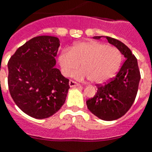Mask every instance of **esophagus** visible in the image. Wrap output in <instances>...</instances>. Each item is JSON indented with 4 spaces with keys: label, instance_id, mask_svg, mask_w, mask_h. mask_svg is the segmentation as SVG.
Listing matches in <instances>:
<instances>
[{
    "label": "esophagus",
    "instance_id": "esophagus-1",
    "mask_svg": "<svg viewBox=\"0 0 152 152\" xmlns=\"http://www.w3.org/2000/svg\"><path fill=\"white\" fill-rule=\"evenodd\" d=\"M69 86L70 87H75V86H80V84L77 83L75 81H72V80H70V82H69Z\"/></svg>",
    "mask_w": 152,
    "mask_h": 152
}]
</instances>
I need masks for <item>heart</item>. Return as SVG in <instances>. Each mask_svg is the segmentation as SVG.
<instances>
[{
  "instance_id": "heart-1",
  "label": "heart",
  "mask_w": 152,
  "mask_h": 152,
  "mask_svg": "<svg viewBox=\"0 0 152 152\" xmlns=\"http://www.w3.org/2000/svg\"><path fill=\"white\" fill-rule=\"evenodd\" d=\"M121 53L116 48L99 42H82L72 48H64L59 56V63L64 75L79 81L91 79L95 83L106 82L117 71L121 63Z\"/></svg>"
}]
</instances>
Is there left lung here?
Listing matches in <instances>:
<instances>
[{"mask_svg": "<svg viewBox=\"0 0 152 152\" xmlns=\"http://www.w3.org/2000/svg\"><path fill=\"white\" fill-rule=\"evenodd\" d=\"M102 36L93 37L99 39ZM108 42L120 51L125 61L115 77L104 85H97L96 95L86 101L87 107L93 115L104 121H113L126 114L137 96L140 80L137 59L122 42L106 37Z\"/></svg>", "mask_w": 152, "mask_h": 152, "instance_id": "left-lung-1", "label": "left lung"}]
</instances>
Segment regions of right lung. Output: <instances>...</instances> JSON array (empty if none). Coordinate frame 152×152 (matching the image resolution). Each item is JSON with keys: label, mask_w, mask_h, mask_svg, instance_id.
I'll list each match as a JSON object with an SVG mask.
<instances>
[{"label": "right lung", "mask_w": 152, "mask_h": 152, "mask_svg": "<svg viewBox=\"0 0 152 152\" xmlns=\"http://www.w3.org/2000/svg\"><path fill=\"white\" fill-rule=\"evenodd\" d=\"M59 47L58 37L37 36L19 47L8 61L11 96L30 117H50L65 103L70 86L55 66Z\"/></svg>", "instance_id": "1"}]
</instances>
